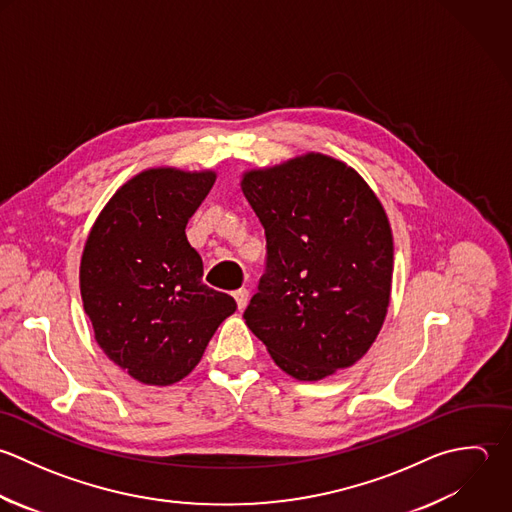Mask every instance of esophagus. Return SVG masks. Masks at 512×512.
<instances>
[{
	"label": "esophagus",
	"mask_w": 512,
	"mask_h": 512,
	"mask_svg": "<svg viewBox=\"0 0 512 512\" xmlns=\"http://www.w3.org/2000/svg\"><path fill=\"white\" fill-rule=\"evenodd\" d=\"M233 297H235V301H237L239 311H243V309L247 307V301H249V291H247V289H237V291L233 293Z\"/></svg>",
	"instance_id": "34e87169"
}]
</instances>
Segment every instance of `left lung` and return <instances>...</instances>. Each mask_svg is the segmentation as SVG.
Instances as JSON below:
<instances>
[{"instance_id": "1", "label": "left lung", "mask_w": 512, "mask_h": 512, "mask_svg": "<svg viewBox=\"0 0 512 512\" xmlns=\"http://www.w3.org/2000/svg\"><path fill=\"white\" fill-rule=\"evenodd\" d=\"M241 191L267 237L247 327L297 381L355 365L391 301L393 233L379 197L353 167L313 151L245 171Z\"/></svg>"}]
</instances>
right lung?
<instances>
[{"label": "right lung", "instance_id": "1", "mask_svg": "<svg viewBox=\"0 0 512 512\" xmlns=\"http://www.w3.org/2000/svg\"><path fill=\"white\" fill-rule=\"evenodd\" d=\"M215 177L145 169L113 193L87 235L83 309L103 353L143 385L185 379L237 309L231 295L203 285V261L185 235Z\"/></svg>", "mask_w": 512, "mask_h": 512}]
</instances>
